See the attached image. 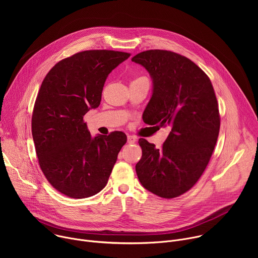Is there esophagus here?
<instances>
[{"label": "esophagus", "mask_w": 258, "mask_h": 258, "mask_svg": "<svg viewBox=\"0 0 258 258\" xmlns=\"http://www.w3.org/2000/svg\"><path fill=\"white\" fill-rule=\"evenodd\" d=\"M137 137H135V136H127V143H130V144H133V143H135V142H137Z\"/></svg>", "instance_id": "obj_1"}]
</instances>
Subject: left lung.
I'll return each instance as SVG.
<instances>
[{"mask_svg":"<svg viewBox=\"0 0 258 258\" xmlns=\"http://www.w3.org/2000/svg\"><path fill=\"white\" fill-rule=\"evenodd\" d=\"M132 61L145 67L153 83L143 120L170 130L160 150L139 140V180L159 197H178L200 178L217 141L220 119L213 87L200 67L174 52L149 50Z\"/></svg>","mask_w":258,"mask_h":258,"instance_id":"obj_1","label":"left lung"}]
</instances>
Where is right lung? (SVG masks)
I'll use <instances>...</instances> for the list:
<instances>
[{
	"instance_id": "1",
	"label": "right lung",
	"mask_w": 258,
	"mask_h": 258,
	"mask_svg": "<svg viewBox=\"0 0 258 258\" xmlns=\"http://www.w3.org/2000/svg\"><path fill=\"white\" fill-rule=\"evenodd\" d=\"M131 54L91 50L59 61L36 97L31 133L42 171L60 193L76 199L99 193L126 143L122 132L92 137L85 114L100 105L108 75Z\"/></svg>"
}]
</instances>
